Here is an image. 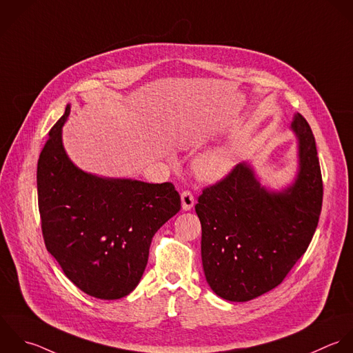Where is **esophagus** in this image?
Masks as SVG:
<instances>
[{
	"label": "esophagus",
	"mask_w": 353,
	"mask_h": 353,
	"mask_svg": "<svg viewBox=\"0 0 353 353\" xmlns=\"http://www.w3.org/2000/svg\"><path fill=\"white\" fill-rule=\"evenodd\" d=\"M194 205H195V199H194L192 194L190 191L181 192V209L184 212H188L194 208Z\"/></svg>",
	"instance_id": "34e87169"
}]
</instances>
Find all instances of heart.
<instances>
[{
  "label": "heart",
  "mask_w": 353,
  "mask_h": 353,
  "mask_svg": "<svg viewBox=\"0 0 353 353\" xmlns=\"http://www.w3.org/2000/svg\"><path fill=\"white\" fill-rule=\"evenodd\" d=\"M238 161V150L234 145H220L201 154L194 162L196 176L208 183H214L231 173Z\"/></svg>",
  "instance_id": "heart-1"
}]
</instances>
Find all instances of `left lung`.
Here are the masks:
<instances>
[{
	"label": "left lung",
	"instance_id": "obj_1",
	"mask_svg": "<svg viewBox=\"0 0 353 353\" xmlns=\"http://www.w3.org/2000/svg\"><path fill=\"white\" fill-rule=\"evenodd\" d=\"M290 130L297 170L286 187H267L245 161L203 190L195 206L206 282L227 301H250L281 285L316 231L323 185L315 137L300 114Z\"/></svg>",
	"mask_w": 353,
	"mask_h": 353
}]
</instances>
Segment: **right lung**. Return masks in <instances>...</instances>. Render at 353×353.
<instances>
[{"instance_id":"add662e5","label":"right lung","mask_w":353,"mask_h":353,"mask_svg":"<svg viewBox=\"0 0 353 353\" xmlns=\"http://www.w3.org/2000/svg\"><path fill=\"white\" fill-rule=\"evenodd\" d=\"M63 117L37 168L38 208L48 252L83 293L118 300L139 285L152 236L180 210L172 183L103 177L78 168L63 145Z\"/></svg>"}]
</instances>
